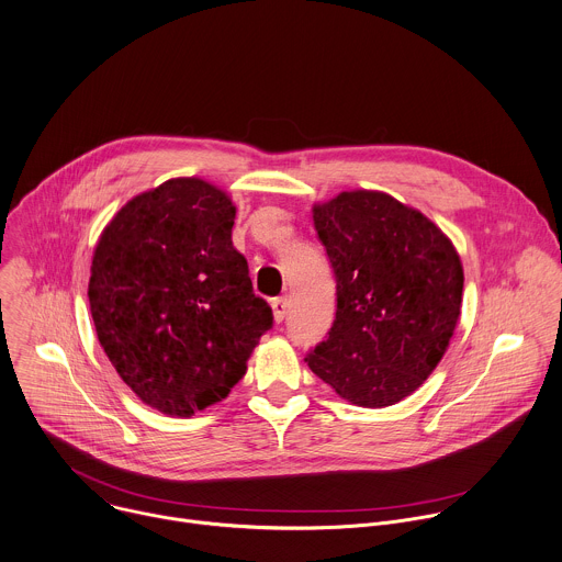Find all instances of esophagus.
<instances>
[{"label":"esophagus","instance_id":"esophagus-1","mask_svg":"<svg viewBox=\"0 0 562 562\" xmlns=\"http://www.w3.org/2000/svg\"><path fill=\"white\" fill-rule=\"evenodd\" d=\"M271 308H273V319L280 324L286 315V297H273Z\"/></svg>","mask_w":562,"mask_h":562}]
</instances>
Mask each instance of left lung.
I'll return each instance as SVG.
<instances>
[{"mask_svg":"<svg viewBox=\"0 0 562 562\" xmlns=\"http://www.w3.org/2000/svg\"><path fill=\"white\" fill-rule=\"evenodd\" d=\"M337 311L306 363L341 400L386 408L413 395L446 355L461 315L463 267L419 210L352 190L313 205Z\"/></svg>","mask_w":562,"mask_h":562,"instance_id":"1","label":"left lung"}]
</instances>
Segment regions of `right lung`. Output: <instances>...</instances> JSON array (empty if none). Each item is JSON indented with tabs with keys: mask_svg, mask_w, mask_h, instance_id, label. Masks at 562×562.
Returning <instances> with one entry per match:
<instances>
[{
	"mask_svg": "<svg viewBox=\"0 0 562 562\" xmlns=\"http://www.w3.org/2000/svg\"><path fill=\"white\" fill-rule=\"evenodd\" d=\"M234 221L227 192L180 176L127 201L99 236L88 284L99 344L162 415L223 402L273 324L232 243Z\"/></svg>",
	"mask_w": 562,
	"mask_h": 562,
	"instance_id": "right-lung-1",
	"label": "right lung"
}]
</instances>
